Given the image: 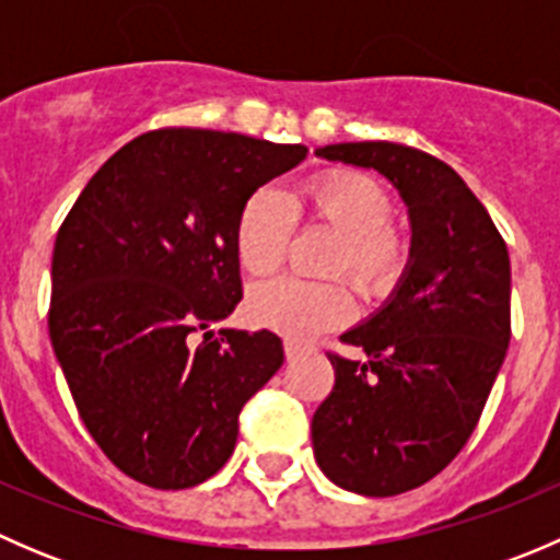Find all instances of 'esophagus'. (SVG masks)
Instances as JSON below:
<instances>
[{
  "instance_id": "esophagus-1",
  "label": "esophagus",
  "mask_w": 560,
  "mask_h": 560,
  "mask_svg": "<svg viewBox=\"0 0 560 560\" xmlns=\"http://www.w3.org/2000/svg\"><path fill=\"white\" fill-rule=\"evenodd\" d=\"M306 352H314L312 343H303L298 341V338H284V354L287 358H298V354H306Z\"/></svg>"
}]
</instances>
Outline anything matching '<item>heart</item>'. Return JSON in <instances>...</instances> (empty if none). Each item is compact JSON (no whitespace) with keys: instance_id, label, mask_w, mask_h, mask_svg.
Listing matches in <instances>:
<instances>
[{"instance_id":"obj_1","label":"heart","mask_w":560,"mask_h":560,"mask_svg":"<svg viewBox=\"0 0 560 560\" xmlns=\"http://www.w3.org/2000/svg\"><path fill=\"white\" fill-rule=\"evenodd\" d=\"M295 213L338 233L325 276H347L365 301L393 292L411 259V238L389 222L393 197L382 180L360 171L322 173L295 191ZM292 233L295 217L284 197L257 189L235 219L238 265L254 279L273 276L287 259ZM246 312L257 325L308 338L352 316V292L341 281L279 279L257 287L248 295Z\"/></svg>"}]
</instances>
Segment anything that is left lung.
Instances as JSON below:
<instances>
[{
    "mask_svg": "<svg viewBox=\"0 0 560 560\" xmlns=\"http://www.w3.org/2000/svg\"><path fill=\"white\" fill-rule=\"evenodd\" d=\"M316 154L374 167L409 206V268L385 308L341 336L363 358L327 352L336 385L312 420L325 477L387 499L436 477L477 428L512 336L510 252L466 180L436 156L387 140Z\"/></svg>",
    "mask_w": 560,
    "mask_h": 560,
    "instance_id": "left-lung-1",
    "label": "left lung"
}]
</instances>
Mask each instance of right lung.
Returning <instances> with one entry per match:
<instances>
[{"instance_id":"1","label":"right lung","mask_w":560,"mask_h":560,"mask_svg":"<svg viewBox=\"0 0 560 560\" xmlns=\"http://www.w3.org/2000/svg\"><path fill=\"white\" fill-rule=\"evenodd\" d=\"M306 145L167 127L129 140L61 222L48 332L83 425L127 477L206 482L238 415L284 363L270 330H219L238 306L235 219ZM203 338L200 339L199 336Z\"/></svg>"}]
</instances>
